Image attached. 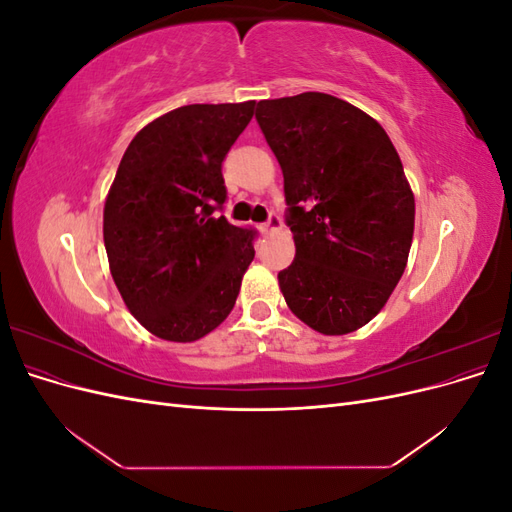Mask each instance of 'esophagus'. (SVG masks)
I'll list each match as a JSON object with an SVG mask.
<instances>
[{
  "label": "esophagus",
  "instance_id": "1",
  "mask_svg": "<svg viewBox=\"0 0 512 512\" xmlns=\"http://www.w3.org/2000/svg\"><path fill=\"white\" fill-rule=\"evenodd\" d=\"M280 228H282V220H280V215H277V213H271L269 220L260 224L262 235H269V232H275V230H280Z\"/></svg>",
  "mask_w": 512,
  "mask_h": 512
}]
</instances>
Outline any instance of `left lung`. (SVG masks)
Wrapping results in <instances>:
<instances>
[{"instance_id": "left-lung-1", "label": "left lung", "mask_w": 512, "mask_h": 512, "mask_svg": "<svg viewBox=\"0 0 512 512\" xmlns=\"http://www.w3.org/2000/svg\"><path fill=\"white\" fill-rule=\"evenodd\" d=\"M256 121L284 173L297 254L277 273L290 312L322 335L361 329L404 275L414 194L389 134L318 91L262 100Z\"/></svg>"}]
</instances>
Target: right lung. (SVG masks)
<instances>
[{
  "instance_id": "right-lung-1",
  "label": "right lung",
  "mask_w": 512,
  "mask_h": 512,
  "mask_svg": "<svg viewBox=\"0 0 512 512\" xmlns=\"http://www.w3.org/2000/svg\"><path fill=\"white\" fill-rule=\"evenodd\" d=\"M256 102L188 104L138 132L104 205L111 275L132 316L168 342H196L235 307L254 228L232 226L222 162Z\"/></svg>"
}]
</instances>
